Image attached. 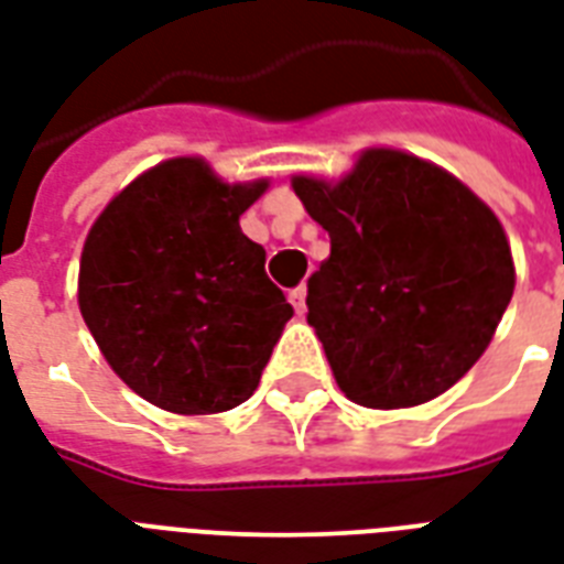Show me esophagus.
<instances>
[{"mask_svg": "<svg viewBox=\"0 0 564 564\" xmlns=\"http://www.w3.org/2000/svg\"><path fill=\"white\" fill-rule=\"evenodd\" d=\"M288 300H291V306H294V312H297V315H303V312H306V288L303 285L294 288V291H288Z\"/></svg>", "mask_w": 564, "mask_h": 564, "instance_id": "esophagus-1", "label": "esophagus"}]
</instances>
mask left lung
I'll list each match as a JSON object with an SVG mask.
<instances>
[{
  "label": "left lung",
  "mask_w": 564,
  "mask_h": 564,
  "mask_svg": "<svg viewBox=\"0 0 564 564\" xmlns=\"http://www.w3.org/2000/svg\"><path fill=\"white\" fill-rule=\"evenodd\" d=\"M294 193L329 231L308 279V324L350 401L395 410L455 387L502 321L514 264L499 219L458 177L375 148L324 184Z\"/></svg>",
  "instance_id": "1"
}]
</instances>
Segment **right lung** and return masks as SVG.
Instances as JSON below:
<instances>
[{"mask_svg":"<svg viewBox=\"0 0 564 564\" xmlns=\"http://www.w3.org/2000/svg\"><path fill=\"white\" fill-rule=\"evenodd\" d=\"M267 189L223 184L196 156L166 160L88 231L79 312L106 362L169 413H223L256 392L294 308L264 273L240 214Z\"/></svg>","mask_w":564,"mask_h":564,"instance_id":"obj_1","label":"right lung"}]
</instances>
